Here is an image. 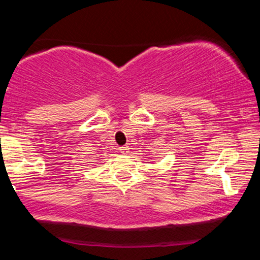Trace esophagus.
Returning a JSON list of instances; mask_svg holds the SVG:
<instances>
[{
  "mask_svg": "<svg viewBox=\"0 0 260 260\" xmlns=\"http://www.w3.org/2000/svg\"><path fill=\"white\" fill-rule=\"evenodd\" d=\"M128 150H129V148L127 147V145H123V147H120V151L122 154H128Z\"/></svg>",
  "mask_w": 260,
  "mask_h": 260,
  "instance_id": "obj_1",
  "label": "esophagus"
}]
</instances>
